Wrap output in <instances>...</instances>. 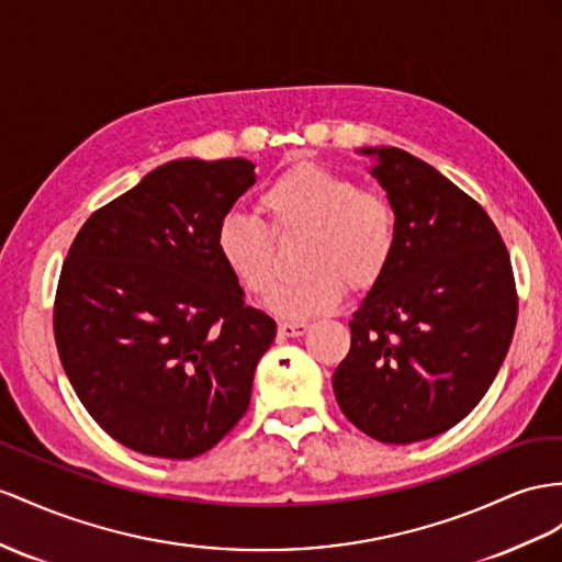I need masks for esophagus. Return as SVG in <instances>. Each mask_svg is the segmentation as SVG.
I'll return each instance as SVG.
<instances>
[{"mask_svg": "<svg viewBox=\"0 0 562 562\" xmlns=\"http://www.w3.org/2000/svg\"><path fill=\"white\" fill-rule=\"evenodd\" d=\"M308 329L306 323H280L278 335L280 337H301Z\"/></svg>", "mask_w": 562, "mask_h": 562, "instance_id": "1", "label": "esophagus"}]
</instances>
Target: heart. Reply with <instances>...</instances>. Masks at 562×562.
Returning <instances> with one entry per match:
<instances>
[{"mask_svg":"<svg viewBox=\"0 0 562 562\" xmlns=\"http://www.w3.org/2000/svg\"><path fill=\"white\" fill-rule=\"evenodd\" d=\"M272 233L306 235L301 268L308 270L280 284L268 308L286 321H306L335 308L353 290L375 284L398 244V221L390 199L361 190L351 178L315 164L284 170L258 196ZM215 251L244 290L266 296L276 282V244L256 215L227 211L215 227Z\"/></svg>","mask_w":562,"mask_h":562,"instance_id":"obj_1","label":"heart"}]
</instances>
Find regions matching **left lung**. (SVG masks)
Wrapping results in <instances>:
<instances>
[{
  "label": "left lung",
  "mask_w": 562,
  "mask_h": 562,
  "mask_svg": "<svg viewBox=\"0 0 562 562\" xmlns=\"http://www.w3.org/2000/svg\"><path fill=\"white\" fill-rule=\"evenodd\" d=\"M396 211L390 268L356 308L351 349L333 375L341 413L384 443L451 429L508 353L517 292L486 211L437 168L396 147L358 149Z\"/></svg>",
  "instance_id": "left-lung-1"
}]
</instances>
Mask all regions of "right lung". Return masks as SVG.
<instances>
[{
  "mask_svg": "<svg viewBox=\"0 0 562 562\" xmlns=\"http://www.w3.org/2000/svg\"><path fill=\"white\" fill-rule=\"evenodd\" d=\"M247 158H178L94 211L54 301L61 366L127 449L187 460L233 429L276 321L244 304L215 227L256 182Z\"/></svg>",
  "mask_w": 562,
  "mask_h": 562,
  "instance_id": "right-lung-1",
  "label": "right lung"
}]
</instances>
